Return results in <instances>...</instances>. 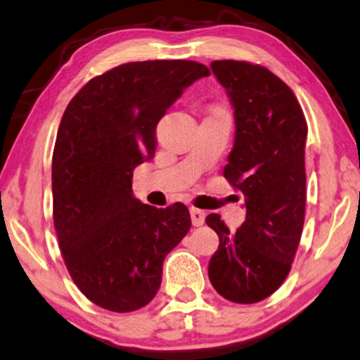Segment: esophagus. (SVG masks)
<instances>
[{"mask_svg": "<svg viewBox=\"0 0 360 360\" xmlns=\"http://www.w3.org/2000/svg\"><path fill=\"white\" fill-rule=\"evenodd\" d=\"M191 220H192V225H194V226L204 225L205 212L200 210V209H191Z\"/></svg>", "mask_w": 360, "mask_h": 360, "instance_id": "obj_1", "label": "esophagus"}]
</instances>
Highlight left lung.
Here are the masks:
<instances>
[{
  "label": "left lung",
  "mask_w": 360,
  "mask_h": 360,
  "mask_svg": "<svg viewBox=\"0 0 360 360\" xmlns=\"http://www.w3.org/2000/svg\"><path fill=\"white\" fill-rule=\"evenodd\" d=\"M212 72L235 109V143L224 176L245 197L235 233L210 214L219 235L209 279L235 303L264 300L290 272L305 220L307 120L292 89L261 65L217 60Z\"/></svg>",
  "instance_id": "obj_1"
}]
</instances>
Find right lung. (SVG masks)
I'll list each match as a JSON object with an SVG mask.
<instances>
[{
  "label": "right lung",
  "mask_w": 360,
  "mask_h": 360,
  "mask_svg": "<svg viewBox=\"0 0 360 360\" xmlns=\"http://www.w3.org/2000/svg\"><path fill=\"white\" fill-rule=\"evenodd\" d=\"M209 75L191 60L125 63L88 81L65 109L52 156L53 224L70 276L98 307L127 313L153 300L166 255L191 229L184 204H141L131 178L155 156L160 119Z\"/></svg>",
  "instance_id": "add662e5"
}]
</instances>
